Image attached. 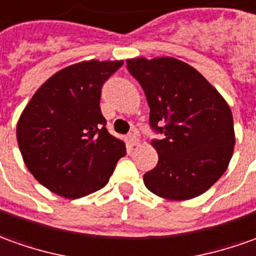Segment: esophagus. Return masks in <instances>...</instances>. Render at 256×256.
<instances>
[{"instance_id": "esophagus-1", "label": "esophagus", "mask_w": 256, "mask_h": 256, "mask_svg": "<svg viewBox=\"0 0 256 256\" xmlns=\"http://www.w3.org/2000/svg\"><path fill=\"white\" fill-rule=\"evenodd\" d=\"M128 144H130V145L131 146H138L139 145V139H138V136H136V135H135V134H130V135H128Z\"/></svg>"}]
</instances>
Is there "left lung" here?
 Wrapping results in <instances>:
<instances>
[{"label": "left lung", "mask_w": 256, "mask_h": 256, "mask_svg": "<svg viewBox=\"0 0 256 256\" xmlns=\"http://www.w3.org/2000/svg\"><path fill=\"white\" fill-rule=\"evenodd\" d=\"M145 92L149 122L164 138L153 140L158 166L144 176L160 198L186 200L202 195L227 170L236 135L223 96L195 68L177 58L126 60Z\"/></svg>", "instance_id": "1"}]
</instances>
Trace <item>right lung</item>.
Listing matches in <instances>:
<instances>
[{"label":"right lung","mask_w":256,"mask_h":256,"mask_svg":"<svg viewBox=\"0 0 256 256\" xmlns=\"http://www.w3.org/2000/svg\"><path fill=\"white\" fill-rule=\"evenodd\" d=\"M124 61L89 60L56 72L33 94L16 125L28 170L47 190L76 199L103 188L126 149L106 128L102 86Z\"/></svg>","instance_id":"right-lung-1"}]
</instances>
